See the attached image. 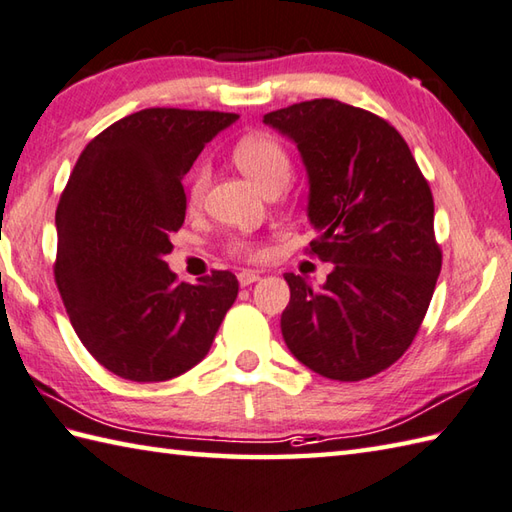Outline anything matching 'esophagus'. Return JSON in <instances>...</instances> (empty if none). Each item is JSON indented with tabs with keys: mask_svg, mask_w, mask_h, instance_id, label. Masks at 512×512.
Here are the masks:
<instances>
[{
	"mask_svg": "<svg viewBox=\"0 0 512 512\" xmlns=\"http://www.w3.org/2000/svg\"><path fill=\"white\" fill-rule=\"evenodd\" d=\"M256 280H260V271H252V269H243L241 274H238V283H241V287H247L256 283Z\"/></svg>",
	"mask_w": 512,
	"mask_h": 512,
	"instance_id": "esophagus-1",
	"label": "esophagus"
}]
</instances>
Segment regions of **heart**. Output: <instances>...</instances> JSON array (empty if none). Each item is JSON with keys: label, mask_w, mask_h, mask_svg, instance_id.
Returning <instances> with one entry per match:
<instances>
[{"label": "heart", "mask_w": 512, "mask_h": 512, "mask_svg": "<svg viewBox=\"0 0 512 512\" xmlns=\"http://www.w3.org/2000/svg\"><path fill=\"white\" fill-rule=\"evenodd\" d=\"M232 161L263 192L283 190L291 179V170H294L287 148L271 134H247L241 141H236ZM207 185H210V168H207V163H196L187 176V205L192 210L203 203ZM227 252L234 258L249 260V263H258L267 256L263 243L243 234L229 238Z\"/></svg>", "instance_id": "obj_1"}]
</instances>
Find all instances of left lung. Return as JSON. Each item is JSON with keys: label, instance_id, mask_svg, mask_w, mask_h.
<instances>
[{"label": "left lung", "instance_id": "1", "mask_svg": "<svg viewBox=\"0 0 512 512\" xmlns=\"http://www.w3.org/2000/svg\"><path fill=\"white\" fill-rule=\"evenodd\" d=\"M263 121L298 145L318 232L307 252L336 265L320 289L285 274L283 338L329 380L371 378L411 347L440 276L429 181L402 134L369 110L314 99Z\"/></svg>", "mask_w": 512, "mask_h": 512}]
</instances>
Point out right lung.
I'll return each mask as SVG.
<instances>
[{
	"label": "right lung",
	"instance_id": "right-lung-1",
	"mask_svg": "<svg viewBox=\"0 0 512 512\" xmlns=\"http://www.w3.org/2000/svg\"><path fill=\"white\" fill-rule=\"evenodd\" d=\"M234 112L148 108L92 139L57 207L55 283L83 347L119 378L163 382L210 351L238 296L214 269L176 280L165 254L185 221L183 176Z\"/></svg>",
	"mask_w": 512,
	"mask_h": 512
}]
</instances>
